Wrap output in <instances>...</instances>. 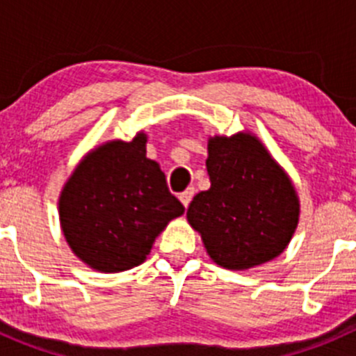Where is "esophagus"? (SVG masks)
I'll list each match as a JSON object with an SVG mask.
<instances>
[{
	"label": "esophagus",
	"instance_id": "34e87169",
	"mask_svg": "<svg viewBox=\"0 0 356 356\" xmlns=\"http://www.w3.org/2000/svg\"><path fill=\"white\" fill-rule=\"evenodd\" d=\"M193 196H195V189L189 188V189H186L184 193H181V195H179V200H181V201H182V204H184V207L188 208V207H189V203H191Z\"/></svg>",
	"mask_w": 356,
	"mask_h": 356
}]
</instances>
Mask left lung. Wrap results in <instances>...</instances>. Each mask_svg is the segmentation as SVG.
<instances>
[{"label": "left lung", "mask_w": 356, "mask_h": 356, "mask_svg": "<svg viewBox=\"0 0 356 356\" xmlns=\"http://www.w3.org/2000/svg\"><path fill=\"white\" fill-rule=\"evenodd\" d=\"M210 189L195 196L188 222L211 260L246 270L274 260L296 231L300 201L281 165L250 132L208 139Z\"/></svg>", "instance_id": "8db88e82"}]
</instances>
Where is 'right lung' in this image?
<instances>
[{
    "label": "right lung",
    "mask_w": 356,
    "mask_h": 356,
    "mask_svg": "<svg viewBox=\"0 0 356 356\" xmlns=\"http://www.w3.org/2000/svg\"><path fill=\"white\" fill-rule=\"evenodd\" d=\"M145 132L108 141L81 160L58 201L68 246L99 272H122L146 260L156 236L184 213L165 174L146 158Z\"/></svg>",
    "instance_id": "1"
}]
</instances>
